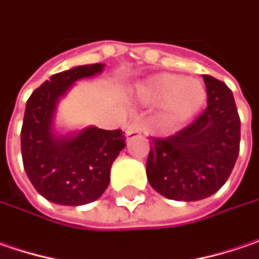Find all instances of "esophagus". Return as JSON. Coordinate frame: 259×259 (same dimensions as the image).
<instances>
[{"mask_svg":"<svg viewBox=\"0 0 259 259\" xmlns=\"http://www.w3.org/2000/svg\"><path fill=\"white\" fill-rule=\"evenodd\" d=\"M126 136H138V135H143V129H142V126L139 123H136V121H133V123H129L127 126H126Z\"/></svg>","mask_w":259,"mask_h":259,"instance_id":"obj_1","label":"esophagus"}]
</instances>
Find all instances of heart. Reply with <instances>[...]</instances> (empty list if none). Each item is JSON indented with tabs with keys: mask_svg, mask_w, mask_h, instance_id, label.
<instances>
[{
	"mask_svg": "<svg viewBox=\"0 0 259 259\" xmlns=\"http://www.w3.org/2000/svg\"><path fill=\"white\" fill-rule=\"evenodd\" d=\"M138 96L149 104H159V124L174 127L203 108L207 100V88L198 78L162 72L152 75L139 84Z\"/></svg>",
	"mask_w": 259,
	"mask_h": 259,
	"instance_id": "1",
	"label": "heart"
}]
</instances>
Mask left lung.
Masks as SVG:
<instances>
[{
    "mask_svg": "<svg viewBox=\"0 0 259 259\" xmlns=\"http://www.w3.org/2000/svg\"><path fill=\"white\" fill-rule=\"evenodd\" d=\"M207 107L190 126L165 139H151L148 181L169 200L197 201L218 193L239 155L241 120L233 94L219 79L203 75Z\"/></svg>",
    "mask_w": 259,
    "mask_h": 259,
    "instance_id": "left-lung-1",
    "label": "left lung"
}]
</instances>
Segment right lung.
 Returning a JSON list of instances; mask_svg holds the SVG:
<instances>
[{
	"instance_id": "obj_1",
	"label": "right lung",
	"mask_w": 259,
	"mask_h": 259,
	"mask_svg": "<svg viewBox=\"0 0 259 259\" xmlns=\"http://www.w3.org/2000/svg\"><path fill=\"white\" fill-rule=\"evenodd\" d=\"M104 63L73 66L55 73L30 96L21 127V155L30 183L46 200L62 206L96 201L110 184V171L126 146L120 129L88 126L58 133L55 117L61 98L76 81L104 71Z\"/></svg>"
}]
</instances>
